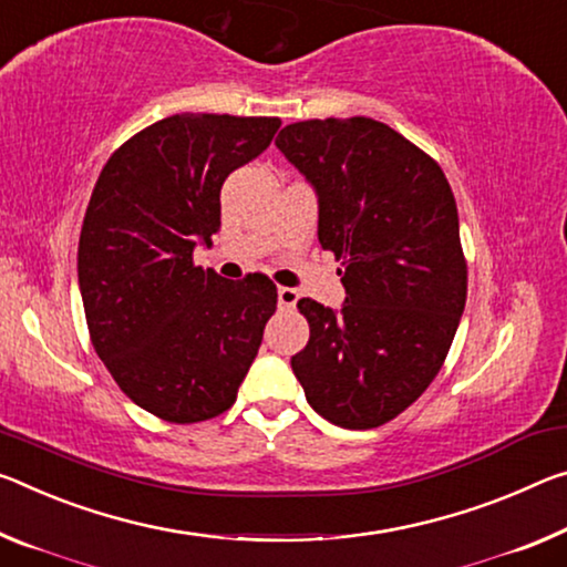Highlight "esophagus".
<instances>
[{
    "label": "esophagus",
    "instance_id": "esophagus-1",
    "mask_svg": "<svg viewBox=\"0 0 567 567\" xmlns=\"http://www.w3.org/2000/svg\"><path fill=\"white\" fill-rule=\"evenodd\" d=\"M277 300H280V308L292 310L300 300V292L295 290V287H280V290H277Z\"/></svg>",
    "mask_w": 567,
    "mask_h": 567
}]
</instances>
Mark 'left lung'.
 Listing matches in <instances>:
<instances>
[{
  "instance_id": "obj_1",
  "label": "left lung",
  "mask_w": 567,
  "mask_h": 567,
  "mask_svg": "<svg viewBox=\"0 0 567 567\" xmlns=\"http://www.w3.org/2000/svg\"><path fill=\"white\" fill-rule=\"evenodd\" d=\"M277 148L316 186L318 239L336 255L346 305L298 310L292 355L305 399L343 429H375L436 379L466 302L460 214L442 166L365 115L285 125Z\"/></svg>"
}]
</instances>
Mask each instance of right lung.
Instances as JSON below:
<instances>
[{"label":"right lung","mask_w":567,"mask_h":567,"mask_svg":"<svg viewBox=\"0 0 567 567\" xmlns=\"http://www.w3.org/2000/svg\"><path fill=\"white\" fill-rule=\"evenodd\" d=\"M272 115L182 113L113 151L90 194L78 280L90 343L118 389L171 424L231 409L277 310L262 272L194 265L221 227V184L262 154Z\"/></svg>","instance_id":"add662e5"}]
</instances>
